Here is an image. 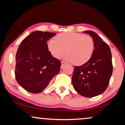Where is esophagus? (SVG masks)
<instances>
[{
    "label": "esophagus",
    "mask_w": 125,
    "mask_h": 125,
    "mask_svg": "<svg viewBox=\"0 0 125 125\" xmlns=\"http://www.w3.org/2000/svg\"><path fill=\"white\" fill-rule=\"evenodd\" d=\"M61 63H62V67L64 65V64H66V63L65 62H63V61H62V62H61Z\"/></svg>",
    "instance_id": "obj_1"
}]
</instances>
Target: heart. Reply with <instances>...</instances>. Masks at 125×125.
I'll use <instances>...</instances> for the list:
<instances>
[{
	"label": "heart",
	"instance_id": "obj_1",
	"mask_svg": "<svg viewBox=\"0 0 125 125\" xmlns=\"http://www.w3.org/2000/svg\"><path fill=\"white\" fill-rule=\"evenodd\" d=\"M48 48L52 55L61 58L66 53L65 59L77 65L86 63L91 58L94 51V42L88 35L76 32L58 34L55 39L48 42Z\"/></svg>",
	"mask_w": 125,
	"mask_h": 125
}]
</instances>
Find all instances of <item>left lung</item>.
<instances>
[{
	"label": "left lung",
	"mask_w": 125,
	"mask_h": 125,
	"mask_svg": "<svg viewBox=\"0 0 125 125\" xmlns=\"http://www.w3.org/2000/svg\"><path fill=\"white\" fill-rule=\"evenodd\" d=\"M92 37L94 49L91 58L80 66H74L72 84L76 91L84 97L99 95L107 89L113 66L112 53L106 43L94 31H83Z\"/></svg>",
	"instance_id": "left-lung-1"
}]
</instances>
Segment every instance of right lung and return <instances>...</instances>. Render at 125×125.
<instances>
[{
  "label": "right lung",
  "mask_w": 125,
  "mask_h": 125,
  "mask_svg": "<svg viewBox=\"0 0 125 125\" xmlns=\"http://www.w3.org/2000/svg\"><path fill=\"white\" fill-rule=\"evenodd\" d=\"M54 35V33L35 31L19 46L16 54V79L29 92H42L60 71L61 62L53 58L47 44Z\"/></svg>",
  "instance_id": "right-lung-1"
}]
</instances>
